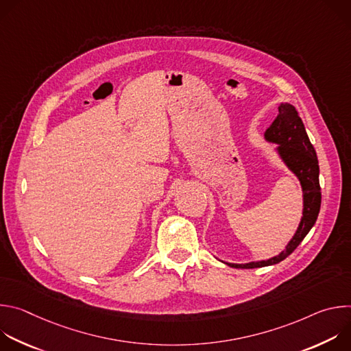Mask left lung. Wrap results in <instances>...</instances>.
Returning <instances> with one entry per match:
<instances>
[{
  "instance_id": "obj_1",
  "label": "left lung",
  "mask_w": 351,
  "mask_h": 351,
  "mask_svg": "<svg viewBox=\"0 0 351 351\" xmlns=\"http://www.w3.org/2000/svg\"><path fill=\"white\" fill-rule=\"evenodd\" d=\"M279 114L272 125L265 130L268 141L279 144V154L286 165L300 179L304 193V210L303 218L298 229L283 252L267 261L250 263V264H228L232 268L252 269L278 264L289 257L297 245L303 241L307 233L314 226L319 208H321V186H319V165L314 145L311 144L306 128L300 118L297 110L285 103L279 106Z\"/></svg>"
}]
</instances>
